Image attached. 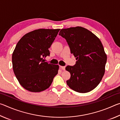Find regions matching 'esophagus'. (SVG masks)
I'll use <instances>...</instances> for the list:
<instances>
[{
	"instance_id": "1",
	"label": "esophagus",
	"mask_w": 120,
	"mask_h": 120,
	"mask_svg": "<svg viewBox=\"0 0 120 120\" xmlns=\"http://www.w3.org/2000/svg\"><path fill=\"white\" fill-rule=\"evenodd\" d=\"M60 68L63 70H65V66H60Z\"/></svg>"
}]
</instances>
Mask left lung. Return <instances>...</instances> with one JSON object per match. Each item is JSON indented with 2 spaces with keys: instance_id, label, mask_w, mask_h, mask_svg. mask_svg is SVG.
<instances>
[{
  "instance_id": "1",
  "label": "left lung",
  "mask_w": 120,
  "mask_h": 120,
  "mask_svg": "<svg viewBox=\"0 0 120 120\" xmlns=\"http://www.w3.org/2000/svg\"><path fill=\"white\" fill-rule=\"evenodd\" d=\"M59 35L66 40L77 60L75 66L66 67L70 73L67 84L77 92H90L98 86L105 73L107 56L102 43L92 32L81 26L61 29Z\"/></svg>"
}]
</instances>
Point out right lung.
Listing matches in <instances>:
<instances>
[{"label":"right lung","instance_id":"right-lung-1","mask_svg":"<svg viewBox=\"0 0 120 120\" xmlns=\"http://www.w3.org/2000/svg\"><path fill=\"white\" fill-rule=\"evenodd\" d=\"M60 29H40L25 34L12 54L14 72L21 86L30 92L45 90L58 74L59 65L45 62L49 49Z\"/></svg>","mask_w":120,"mask_h":120}]
</instances>
